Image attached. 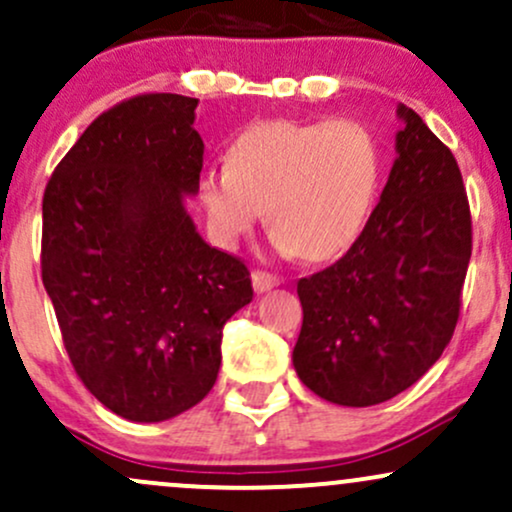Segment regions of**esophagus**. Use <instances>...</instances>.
<instances>
[{"instance_id": "obj_1", "label": "esophagus", "mask_w": 512, "mask_h": 512, "mask_svg": "<svg viewBox=\"0 0 512 512\" xmlns=\"http://www.w3.org/2000/svg\"><path fill=\"white\" fill-rule=\"evenodd\" d=\"M279 284H281V279L272 272H264V269H255V272H252V286H255L257 293L274 289V286H279Z\"/></svg>"}]
</instances>
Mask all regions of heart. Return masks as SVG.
Segmentation results:
<instances>
[{
	"label": "heart",
	"instance_id": "obj_1",
	"mask_svg": "<svg viewBox=\"0 0 512 512\" xmlns=\"http://www.w3.org/2000/svg\"><path fill=\"white\" fill-rule=\"evenodd\" d=\"M383 178V149L366 122H260L228 151V166H207L197 202L216 243L233 245L264 221L276 248L327 260L366 226Z\"/></svg>",
	"mask_w": 512,
	"mask_h": 512
}]
</instances>
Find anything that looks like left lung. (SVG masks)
<instances>
[{"mask_svg": "<svg viewBox=\"0 0 512 512\" xmlns=\"http://www.w3.org/2000/svg\"><path fill=\"white\" fill-rule=\"evenodd\" d=\"M378 207L342 260L298 281L293 366L327 402L370 407L411 387L450 344L472 257V211L452 151L399 108Z\"/></svg>", "mask_w": 512, "mask_h": 512, "instance_id": "left-lung-1", "label": "left lung"}]
</instances>
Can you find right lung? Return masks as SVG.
Instances as JSON below:
<instances>
[{"label":"right lung","mask_w":512,"mask_h":512,"mask_svg":"<svg viewBox=\"0 0 512 512\" xmlns=\"http://www.w3.org/2000/svg\"><path fill=\"white\" fill-rule=\"evenodd\" d=\"M197 103L151 91L113 105L43 195L40 272L64 349L86 390L129 421L202 402L223 325L252 301L248 264L204 243L182 207L204 161Z\"/></svg>","instance_id":"right-lung-1"}]
</instances>
